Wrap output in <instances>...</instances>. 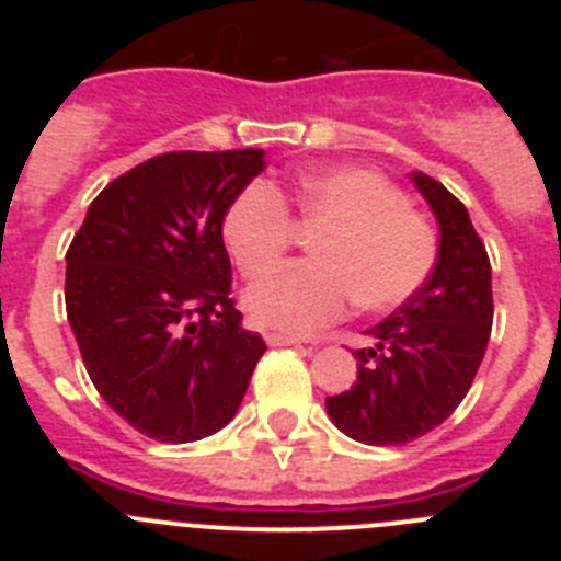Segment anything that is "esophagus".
Instances as JSON below:
<instances>
[{
    "label": "esophagus",
    "instance_id": "obj_1",
    "mask_svg": "<svg viewBox=\"0 0 561 561\" xmlns=\"http://www.w3.org/2000/svg\"><path fill=\"white\" fill-rule=\"evenodd\" d=\"M266 345H272V348H280V345H304V340L300 336H291V334H266Z\"/></svg>",
    "mask_w": 561,
    "mask_h": 561
}]
</instances>
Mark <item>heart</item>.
Masks as SVG:
<instances>
[{"mask_svg": "<svg viewBox=\"0 0 561 561\" xmlns=\"http://www.w3.org/2000/svg\"><path fill=\"white\" fill-rule=\"evenodd\" d=\"M289 199L297 219L320 227L309 244L314 257L289 261L266 277L295 236L284 193L250 182L221 219V241L241 275L261 277L244 300L255 323L309 334L354 300L365 311L399 309L433 275L435 227L388 176L359 165L317 168L297 180Z\"/></svg>", "mask_w": 561, "mask_h": 561, "instance_id": "obj_1", "label": "heart"}]
</instances>
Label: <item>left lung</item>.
Returning a JSON list of instances; mask_svg holds the SVG:
<instances>
[{"mask_svg": "<svg viewBox=\"0 0 561 561\" xmlns=\"http://www.w3.org/2000/svg\"><path fill=\"white\" fill-rule=\"evenodd\" d=\"M440 227L433 275L408 304L368 329L359 374L325 399L331 421L370 447H399L455 413L472 388L492 334V264L466 207L427 173H413Z\"/></svg>", "mask_w": 561, "mask_h": 561, "instance_id": "left-lung-1", "label": "left lung"}]
</instances>
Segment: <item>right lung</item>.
Here are the masks:
<instances>
[{
	"label": "right lung",
	"instance_id": "right-lung-1",
	"mask_svg": "<svg viewBox=\"0 0 561 561\" xmlns=\"http://www.w3.org/2000/svg\"><path fill=\"white\" fill-rule=\"evenodd\" d=\"M261 148L171 151L108 182L67 250V320L108 408L187 444L236 415L266 342L241 325L221 219Z\"/></svg>",
	"mask_w": 561,
	"mask_h": 561
}]
</instances>
